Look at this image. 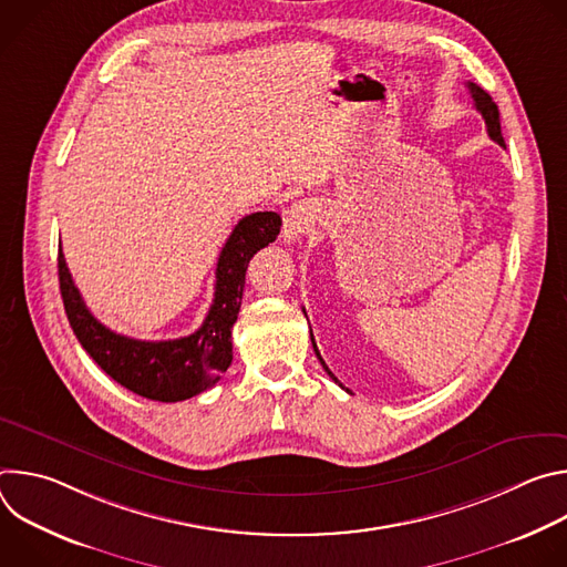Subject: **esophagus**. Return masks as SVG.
<instances>
[{
    "mask_svg": "<svg viewBox=\"0 0 567 567\" xmlns=\"http://www.w3.org/2000/svg\"><path fill=\"white\" fill-rule=\"evenodd\" d=\"M307 228V210L302 208V204H291L285 210V226H282V239L293 241L296 237H300Z\"/></svg>",
    "mask_w": 567,
    "mask_h": 567,
    "instance_id": "esophagus-1",
    "label": "esophagus"
}]
</instances>
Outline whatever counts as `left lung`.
Wrapping results in <instances>:
<instances>
[{"label":"left lung","instance_id":"obj_1","mask_svg":"<svg viewBox=\"0 0 567 567\" xmlns=\"http://www.w3.org/2000/svg\"><path fill=\"white\" fill-rule=\"evenodd\" d=\"M466 87H468V92H471V99H473V103H475V110L482 114L484 125H487V134L492 136V141H496L498 145L505 147V138H503V132H501V112H498V105L494 103V99H492L487 92H484L482 87H477L475 83H466ZM311 346H313V352H316L318 361L322 363V368H326L328 374L339 383V379L330 372V368L326 365V361H322V357H320V352H318V348H316V343H313V334H311ZM339 385H341V383H339Z\"/></svg>","mask_w":567,"mask_h":567}]
</instances>
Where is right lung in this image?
<instances>
[{
  "mask_svg": "<svg viewBox=\"0 0 567 567\" xmlns=\"http://www.w3.org/2000/svg\"><path fill=\"white\" fill-rule=\"evenodd\" d=\"M278 213L241 217L217 258L215 298L202 328L173 341H138L112 332L87 309L58 249L60 293L69 326L85 352L123 388L152 401H184L219 381L233 361L230 330L237 320L251 258L278 237Z\"/></svg>",
  "mask_w": 567,
  "mask_h": 567,
  "instance_id": "obj_1",
  "label": "right lung"
}]
</instances>
